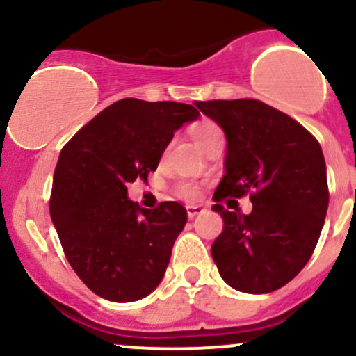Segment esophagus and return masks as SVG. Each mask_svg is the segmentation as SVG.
Returning a JSON list of instances; mask_svg holds the SVG:
<instances>
[{"label":"esophagus","instance_id":"34e87169","mask_svg":"<svg viewBox=\"0 0 356 356\" xmlns=\"http://www.w3.org/2000/svg\"><path fill=\"white\" fill-rule=\"evenodd\" d=\"M186 210H188V217L191 218V220L196 217V215L203 213V208L198 207V204H188V207H186Z\"/></svg>","mask_w":356,"mask_h":356}]
</instances>
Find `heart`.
Masks as SVG:
<instances>
[{
    "label": "heart",
    "mask_w": 356,
    "mask_h": 356,
    "mask_svg": "<svg viewBox=\"0 0 356 356\" xmlns=\"http://www.w3.org/2000/svg\"><path fill=\"white\" fill-rule=\"evenodd\" d=\"M217 132H220V127L211 120H201L191 127V136L200 148H203L204 143L211 136L217 134ZM175 193H177V196H181L184 200H195L198 196V188L195 184H191V182H181V184H177Z\"/></svg>",
    "instance_id": "1"
}]
</instances>
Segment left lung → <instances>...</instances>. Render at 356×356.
Instances as JSON below:
<instances>
[{
  "instance_id": "left-lung-1",
  "label": "left lung",
  "mask_w": 356,
  "mask_h": 356,
  "mask_svg": "<svg viewBox=\"0 0 356 356\" xmlns=\"http://www.w3.org/2000/svg\"><path fill=\"white\" fill-rule=\"evenodd\" d=\"M227 139L225 174L213 200L250 193V215L211 210L224 218L211 257L231 288L264 294L282 288L307 265L329 204L321 145L301 124L258 99L195 102Z\"/></svg>"
}]
</instances>
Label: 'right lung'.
Wrapping results in <instances>:
<instances>
[{
  "label": "right lung",
  "mask_w": 356,
  "mask_h": 356,
  "mask_svg": "<svg viewBox=\"0 0 356 356\" xmlns=\"http://www.w3.org/2000/svg\"><path fill=\"white\" fill-rule=\"evenodd\" d=\"M198 117L184 103L125 98L63 146L49 213L68 264L98 296L141 300L163 279L188 211L177 201L141 208L127 198V184L146 181L174 132Z\"/></svg>",
  "instance_id": "right-lung-1"
}]
</instances>
